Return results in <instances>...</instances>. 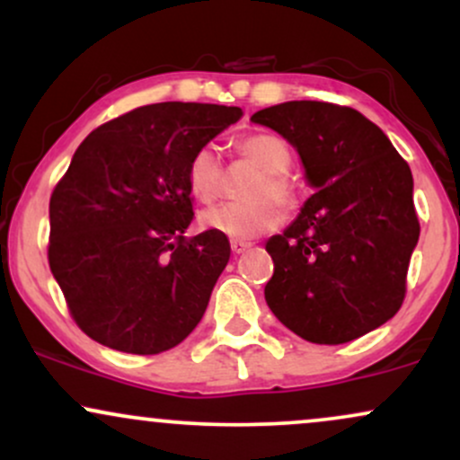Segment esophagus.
<instances>
[{
    "label": "esophagus",
    "instance_id": "34e87169",
    "mask_svg": "<svg viewBox=\"0 0 460 460\" xmlns=\"http://www.w3.org/2000/svg\"><path fill=\"white\" fill-rule=\"evenodd\" d=\"M248 248H251V242L231 240V251H234V255H242V252L248 251Z\"/></svg>",
    "mask_w": 460,
    "mask_h": 460
}]
</instances>
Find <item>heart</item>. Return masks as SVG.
<instances>
[{
  "label": "heart",
  "instance_id": "obj_1",
  "mask_svg": "<svg viewBox=\"0 0 460 460\" xmlns=\"http://www.w3.org/2000/svg\"><path fill=\"white\" fill-rule=\"evenodd\" d=\"M235 155L260 168L244 190L248 200L225 203L205 209L199 223L214 234L252 240L281 223V209L292 212L298 205V186L289 175L292 151L274 134H251L235 140ZM190 192L203 203H214L225 192V164L212 145L199 146L186 168Z\"/></svg>",
  "mask_w": 460,
  "mask_h": 460
}]
</instances>
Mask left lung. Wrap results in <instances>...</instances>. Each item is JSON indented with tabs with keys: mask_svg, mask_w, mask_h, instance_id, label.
I'll list each match as a JSON object with an SVG mask.
<instances>
[{
	"mask_svg": "<svg viewBox=\"0 0 460 460\" xmlns=\"http://www.w3.org/2000/svg\"><path fill=\"white\" fill-rule=\"evenodd\" d=\"M292 142L315 192L268 240L272 314L311 344H346L392 320L420 240L413 175L387 136L346 105L288 102L251 116Z\"/></svg>",
	"mask_w": 460,
	"mask_h": 460,
	"instance_id": "8db88e82",
	"label": "left lung"
}]
</instances>
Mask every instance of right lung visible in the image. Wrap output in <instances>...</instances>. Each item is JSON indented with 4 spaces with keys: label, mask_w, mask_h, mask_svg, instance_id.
<instances>
[{
    "label": "right lung",
    "mask_w": 460,
    "mask_h": 460,
    "mask_svg": "<svg viewBox=\"0 0 460 460\" xmlns=\"http://www.w3.org/2000/svg\"><path fill=\"white\" fill-rule=\"evenodd\" d=\"M240 108L166 102L108 120L77 146L49 200V268L99 344L160 355L194 331L229 261L226 235L186 237L192 153Z\"/></svg>",
    "instance_id": "add662e5"
}]
</instances>
